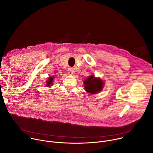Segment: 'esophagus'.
<instances>
[{
  "mask_svg": "<svg viewBox=\"0 0 153 153\" xmlns=\"http://www.w3.org/2000/svg\"><path fill=\"white\" fill-rule=\"evenodd\" d=\"M68 73L70 74V75H73V70L72 68H69L68 70Z\"/></svg>",
  "mask_w": 153,
  "mask_h": 153,
  "instance_id": "1",
  "label": "esophagus"
}]
</instances>
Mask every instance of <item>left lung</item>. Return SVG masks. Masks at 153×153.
I'll use <instances>...</instances> for the list:
<instances>
[{
  "label": "left lung",
  "instance_id": "left-lung-1",
  "mask_svg": "<svg viewBox=\"0 0 153 153\" xmlns=\"http://www.w3.org/2000/svg\"><path fill=\"white\" fill-rule=\"evenodd\" d=\"M85 90L89 93L96 94L100 91L103 87V82L99 78L91 76L87 78L85 82Z\"/></svg>",
  "mask_w": 153,
  "mask_h": 153
}]
</instances>
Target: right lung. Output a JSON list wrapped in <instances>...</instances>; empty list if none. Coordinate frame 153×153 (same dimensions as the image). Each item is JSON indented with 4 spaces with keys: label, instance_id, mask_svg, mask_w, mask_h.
Listing matches in <instances>:
<instances>
[{
    "label": "right lung",
    "instance_id": "1",
    "mask_svg": "<svg viewBox=\"0 0 153 153\" xmlns=\"http://www.w3.org/2000/svg\"><path fill=\"white\" fill-rule=\"evenodd\" d=\"M53 80V77L51 76V77H50L49 78L48 80L47 81V85H46L48 86H50L53 85V83H52Z\"/></svg>",
    "mask_w": 153,
    "mask_h": 153
}]
</instances>
